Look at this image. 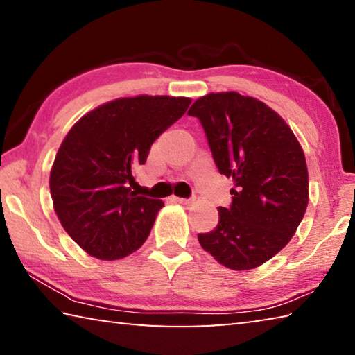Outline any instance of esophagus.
<instances>
[{"instance_id": "esophagus-1", "label": "esophagus", "mask_w": 355, "mask_h": 355, "mask_svg": "<svg viewBox=\"0 0 355 355\" xmlns=\"http://www.w3.org/2000/svg\"><path fill=\"white\" fill-rule=\"evenodd\" d=\"M173 200L182 203V205H191L196 202V197H189V199H183V197H173Z\"/></svg>"}]
</instances>
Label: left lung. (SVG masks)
<instances>
[{
	"label": "left lung",
	"instance_id": "left-lung-1",
	"mask_svg": "<svg viewBox=\"0 0 355 355\" xmlns=\"http://www.w3.org/2000/svg\"><path fill=\"white\" fill-rule=\"evenodd\" d=\"M189 116L200 120L219 172L233 178L228 208L219 222L199 233L216 260L248 271L290 243L309 203V172L302 147L277 112L238 92L208 94Z\"/></svg>",
	"mask_w": 355,
	"mask_h": 355
}]
</instances>
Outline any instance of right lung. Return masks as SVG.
Segmentation results:
<instances>
[{
  "label": "right lung",
  "mask_w": 355,
  "mask_h": 355,
  "mask_svg": "<svg viewBox=\"0 0 355 355\" xmlns=\"http://www.w3.org/2000/svg\"><path fill=\"white\" fill-rule=\"evenodd\" d=\"M191 105L184 97L137 95L87 112L71 127L50 173L53 205L70 238L100 260L146 243L163 200L137 196L133 171Z\"/></svg>",
  "instance_id": "add662e5"
}]
</instances>
